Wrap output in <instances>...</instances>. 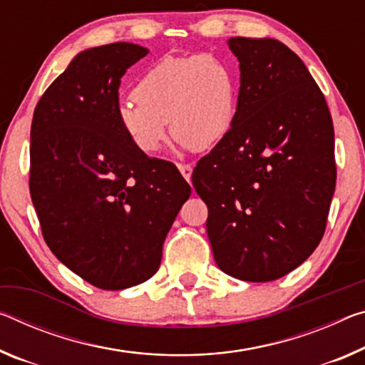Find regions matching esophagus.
Masks as SVG:
<instances>
[{
    "mask_svg": "<svg viewBox=\"0 0 365 365\" xmlns=\"http://www.w3.org/2000/svg\"><path fill=\"white\" fill-rule=\"evenodd\" d=\"M178 170H180L182 177H183L187 182L190 180V178H192L193 169H192V165H190V164H178Z\"/></svg>",
    "mask_w": 365,
    "mask_h": 365,
    "instance_id": "34e87169",
    "label": "esophagus"
}]
</instances>
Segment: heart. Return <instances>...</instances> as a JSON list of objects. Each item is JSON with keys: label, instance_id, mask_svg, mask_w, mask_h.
<instances>
[{"label": "heart", "instance_id": "heart-1", "mask_svg": "<svg viewBox=\"0 0 365 365\" xmlns=\"http://www.w3.org/2000/svg\"><path fill=\"white\" fill-rule=\"evenodd\" d=\"M118 106V120L130 141L144 154L158 153L172 135L185 149L206 151L232 130L239 73L214 53L164 56L149 66Z\"/></svg>", "mask_w": 365, "mask_h": 365}]
</instances>
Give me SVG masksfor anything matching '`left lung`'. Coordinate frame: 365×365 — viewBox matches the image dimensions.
Masks as SVG:
<instances>
[{"label":"left lung","instance_id":"obj_1","mask_svg":"<svg viewBox=\"0 0 365 365\" xmlns=\"http://www.w3.org/2000/svg\"><path fill=\"white\" fill-rule=\"evenodd\" d=\"M240 89L232 130L200 159L193 187L225 274L279 279L307 259L327 229L336 187L334 130L304 61L274 38H229Z\"/></svg>","mask_w":365,"mask_h":365}]
</instances>
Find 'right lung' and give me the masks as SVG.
I'll return each mask as SVG.
<instances>
[{"label":"right lung","instance_id":"1","mask_svg":"<svg viewBox=\"0 0 365 365\" xmlns=\"http://www.w3.org/2000/svg\"><path fill=\"white\" fill-rule=\"evenodd\" d=\"M148 48H89L40 97L31 126V188L42 235L73 273L106 291L148 281L192 188L148 158L118 120V88Z\"/></svg>","mask_w":365,"mask_h":365}]
</instances>
